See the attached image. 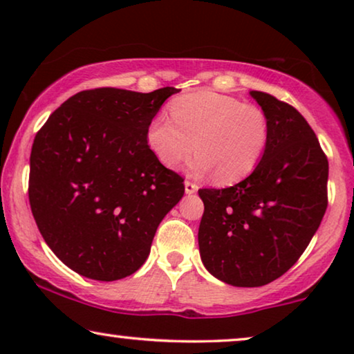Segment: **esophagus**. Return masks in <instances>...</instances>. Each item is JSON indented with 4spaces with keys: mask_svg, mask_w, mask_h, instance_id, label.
I'll return each instance as SVG.
<instances>
[{
    "mask_svg": "<svg viewBox=\"0 0 354 354\" xmlns=\"http://www.w3.org/2000/svg\"><path fill=\"white\" fill-rule=\"evenodd\" d=\"M198 190V185L196 183H193V182H185V193L187 195H193V193H195Z\"/></svg>",
    "mask_w": 354,
    "mask_h": 354,
    "instance_id": "esophagus-1",
    "label": "esophagus"
}]
</instances>
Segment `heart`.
Returning <instances> with one entry per match:
<instances>
[{
  "instance_id": "1",
  "label": "heart",
  "mask_w": 354,
  "mask_h": 354,
  "mask_svg": "<svg viewBox=\"0 0 354 354\" xmlns=\"http://www.w3.org/2000/svg\"><path fill=\"white\" fill-rule=\"evenodd\" d=\"M164 114L149 120L147 143L167 169H177L196 148L190 164L195 176L216 174L221 183H234L258 167L268 149L270 125L254 104L214 91L182 95Z\"/></svg>"
}]
</instances>
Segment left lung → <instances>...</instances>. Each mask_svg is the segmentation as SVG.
Here are the masks:
<instances>
[{
    "label": "left lung",
    "mask_w": 354,
    "mask_h": 354,
    "mask_svg": "<svg viewBox=\"0 0 354 354\" xmlns=\"http://www.w3.org/2000/svg\"><path fill=\"white\" fill-rule=\"evenodd\" d=\"M250 95L270 125L263 159L234 187L198 190L201 261L234 287H263L287 272L327 209L328 161L306 119L272 95Z\"/></svg>",
    "instance_id": "obj_1"
}]
</instances>
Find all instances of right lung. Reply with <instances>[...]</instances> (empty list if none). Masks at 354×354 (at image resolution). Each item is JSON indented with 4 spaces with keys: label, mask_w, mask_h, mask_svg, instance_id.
<instances>
[{
    "label": "right lung",
    "mask_w": 354,
    "mask_h": 354,
    "mask_svg": "<svg viewBox=\"0 0 354 354\" xmlns=\"http://www.w3.org/2000/svg\"><path fill=\"white\" fill-rule=\"evenodd\" d=\"M174 86L71 96L38 130L28 200L57 258L84 277L113 282L147 261L158 225L182 200L183 178L164 167L147 127Z\"/></svg>",
    "instance_id": "right-lung-1"
}]
</instances>
